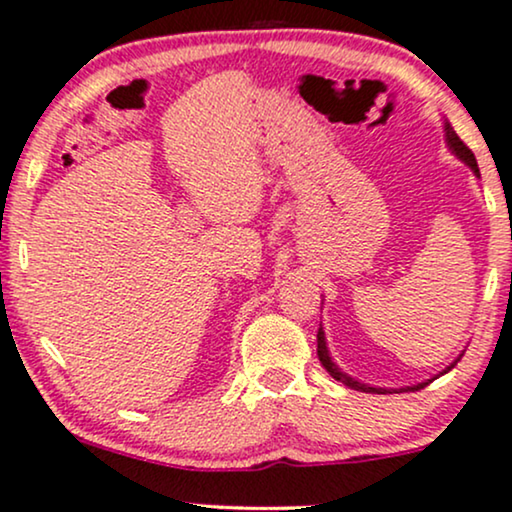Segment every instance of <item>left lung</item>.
I'll return each instance as SVG.
<instances>
[{
	"instance_id": "1",
	"label": "left lung",
	"mask_w": 512,
	"mask_h": 512,
	"mask_svg": "<svg viewBox=\"0 0 512 512\" xmlns=\"http://www.w3.org/2000/svg\"><path fill=\"white\" fill-rule=\"evenodd\" d=\"M444 130H446V142H449V147H451L453 154H456L460 161L468 163V166H470L472 170H475V175H479L477 159H475V154H472V151H470L468 144H465L463 140H460V137L456 135V130L451 128V123H444ZM318 358H320V363H323V368H325L327 372H330V375L334 377V380L342 382V384H346V387H351V389H356V391H365V394H384V391H387V389L368 387V384H363V382L353 380V377H349V375H346V372L339 370L337 365H334L332 358H330V351H327L323 327H320V330H318ZM451 368H453V365H451ZM451 368H449V370H451ZM430 382H432V380H430ZM430 382H422V384H418V387H410V389L418 391V389H422V387H427V384H430ZM410 389H408V391H410Z\"/></svg>"
}]
</instances>
